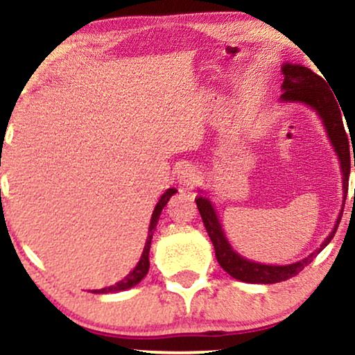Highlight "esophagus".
I'll list each match as a JSON object with an SVG mask.
<instances>
[{
  "mask_svg": "<svg viewBox=\"0 0 355 355\" xmlns=\"http://www.w3.org/2000/svg\"><path fill=\"white\" fill-rule=\"evenodd\" d=\"M199 174L193 166H184L178 171V181L182 187H193L198 182Z\"/></svg>",
  "mask_w": 355,
  "mask_h": 355,
  "instance_id": "obj_1",
  "label": "esophagus"
}]
</instances>
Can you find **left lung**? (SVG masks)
I'll return each instance as SVG.
<instances>
[{
	"label": "left lung",
	"mask_w": 355,
	"mask_h": 355,
	"mask_svg": "<svg viewBox=\"0 0 355 355\" xmlns=\"http://www.w3.org/2000/svg\"><path fill=\"white\" fill-rule=\"evenodd\" d=\"M282 74H284V83H282V91H284V93L281 94L282 101H295L307 104V106L318 112L319 118L322 119L329 139H331L332 146H334V151L337 153V157H339L340 161V169H343V187L345 198L349 187L351 164L355 166V154L352 156V153L349 151V136L347 132H345L343 121L344 111L340 112L343 107H339V104H337L334 94H332V91L327 87L326 79L320 78L319 74H315L314 71L306 68V66L286 62V64L282 66ZM349 135H351V132H349ZM196 204H198V209L202 218L204 227H206L207 234H209L212 241V245H214L216 259H218L219 266L226 270L229 276L237 279V281L249 282V284H276V282L287 281V279L294 277L295 274L301 272V270L306 268L307 264H311L312 259L318 257V254L331 243V239L334 237L337 231V226H339L340 223V218H343V216H339L334 231L329 234L327 239L320 244V248L315 249L311 256L304 257V259L294 262V264L268 266L245 259V257L239 256V254L231 248L223 227H220L218 214H216L209 199L204 198V196H198Z\"/></svg>",
	"instance_id": "left-lung-1"
}]
</instances>
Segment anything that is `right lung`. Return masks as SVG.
Masks as SVG:
<instances>
[{
    "mask_svg": "<svg viewBox=\"0 0 355 355\" xmlns=\"http://www.w3.org/2000/svg\"><path fill=\"white\" fill-rule=\"evenodd\" d=\"M178 189H174V187H171V189L166 191L164 194L161 196L159 202L156 204V207H154L153 211V218H151V224H149V232H148V239H146V244H144V251L141 254V259L137 262V266L135 269L131 270V272L128 274L126 277L123 279V281L116 282L114 286H110V287H104V289H96V291H91L93 294H110V293H119V291H126V289H131V287H135L136 284H139L141 279H143L146 274H148L149 270V249H151V239H153V234H154V229L157 226V220H159V216H161V211L162 207L166 206L169 201V198L173 194H176Z\"/></svg>",
    "mask_w": 355,
    "mask_h": 355,
    "instance_id": "1",
    "label": "right lung"
}]
</instances>
